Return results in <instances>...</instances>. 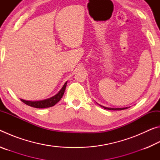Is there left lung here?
Wrapping results in <instances>:
<instances>
[{
    "label": "left lung",
    "mask_w": 160,
    "mask_h": 160,
    "mask_svg": "<svg viewBox=\"0 0 160 160\" xmlns=\"http://www.w3.org/2000/svg\"><path fill=\"white\" fill-rule=\"evenodd\" d=\"M100 107H103L104 108V109H108V110H113V111H119V110H123V109H128V107H123V108H110V107H104V106H102V105H100V104H99Z\"/></svg>",
    "instance_id": "obj_1"
}]
</instances>
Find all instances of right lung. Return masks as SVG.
<instances>
[{
	"mask_svg": "<svg viewBox=\"0 0 160 160\" xmlns=\"http://www.w3.org/2000/svg\"><path fill=\"white\" fill-rule=\"evenodd\" d=\"M68 82V81H67ZM67 82H65L63 86V88L61 89V90L55 94V95L50 97V98L43 99V100H39V101H28V100H25L22 99H20L21 101L25 103L28 106H30L34 108H39V109H44V108H48L53 107L56 104L60 101L61 99L63 97L64 92L66 90V88L67 85Z\"/></svg>",
	"mask_w": 160,
	"mask_h": 160,
	"instance_id": "1",
	"label": "right lung"
}]
</instances>
